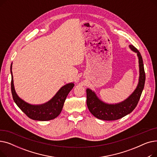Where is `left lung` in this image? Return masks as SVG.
<instances>
[{
	"mask_svg": "<svg viewBox=\"0 0 157 157\" xmlns=\"http://www.w3.org/2000/svg\"><path fill=\"white\" fill-rule=\"evenodd\" d=\"M132 51L137 53L139 59V77L136 88L127 98L117 104H108L98 98L94 91L86 89V104L94 116L98 119L107 121L116 120L124 117L132 111L137 105L145 83V72L143 58L141 53L133 45H129Z\"/></svg>",
	"mask_w": 157,
	"mask_h": 157,
	"instance_id": "obj_1",
	"label": "left lung"
}]
</instances>
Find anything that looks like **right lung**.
Wrapping results in <instances>:
<instances>
[{"mask_svg": "<svg viewBox=\"0 0 157 157\" xmlns=\"http://www.w3.org/2000/svg\"><path fill=\"white\" fill-rule=\"evenodd\" d=\"M11 93L16 104L27 116L32 120L38 121H48L56 118L60 114L64 102L67 95L73 88L74 83H70L63 86L56 94L46 103L42 104H31L23 99L16 93L12 72V63L11 65Z\"/></svg>", "mask_w": 157, "mask_h": 157, "instance_id": "obj_1", "label": "right lung"}]
</instances>
